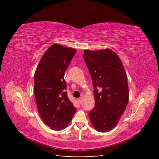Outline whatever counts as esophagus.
<instances>
[{"label":"esophagus","mask_w":159,"mask_h":159,"mask_svg":"<svg viewBox=\"0 0 159 159\" xmlns=\"http://www.w3.org/2000/svg\"><path fill=\"white\" fill-rule=\"evenodd\" d=\"M83 99H84V97H83V96H81V97H80V98L78 99V100L79 103H82Z\"/></svg>","instance_id":"1"}]
</instances>
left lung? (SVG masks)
<instances>
[{"label": "left lung", "instance_id": "left-lung-1", "mask_svg": "<svg viewBox=\"0 0 159 159\" xmlns=\"http://www.w3.org/2000/svg\"><path fill=\"white\" fill-rule=\"evenodd\" d=\"M84 58L93 84L95 107L89 113L93 128L107 132L117 125L129 102L125 70L117 54L110 49L84 50Z\"/></svg>", "mask_w": 159, "mask_h": 159}]
</instances>
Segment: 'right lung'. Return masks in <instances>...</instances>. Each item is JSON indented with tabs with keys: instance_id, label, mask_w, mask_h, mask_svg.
Here are the masks:
<instances>
[{
	"instance_id": "obj_1",
	"label": "right lung",
	"mask_w": 159,
	"mask_h": 159,
	"mask_svg": "<svg viewBox=\"0 0 159 159\" xmlns=\"http://www.w3.org/2000/svg\"><path fill=\"white\" fill-rule=\"evenodd\" d=\"M76 50L55 44L42 56L34 74V95L40 116L55 131L68 127L76 111L68 99L64 79Z\"/></svg>"
}]
</instances>
